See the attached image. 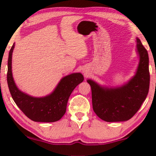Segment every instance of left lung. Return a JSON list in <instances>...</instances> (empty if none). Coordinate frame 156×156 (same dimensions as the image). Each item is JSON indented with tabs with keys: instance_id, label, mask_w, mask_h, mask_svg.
I'll return each mask as SVG.
<instances>
[{
	"instance_id": "1",
	"label": "left lung",
	"mask_w": 156,
	"mask_h": 156,
	"mask_svg": "<svg viewBox=\"0 0 156 156\" xmlns=\"http://www.w3.org/2000/svg\"><path fill=\"white\" fill-rule=\"evenodd\" d=\"M139 62L136 72L127 83L116 87L101 86L88 79L92 89L93 110L105 122H123L133 117L145 101L149 92V57L147 50L136 38Z\"/></svg>"
}]
</instances>
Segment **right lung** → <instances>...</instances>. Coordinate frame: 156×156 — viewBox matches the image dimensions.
Wrapping results in <instances>:
<instances>
[{"instance_id":"1","label":"right lung","mask_w":156,"mask_h":156,"mask_svg":"<svg viewBox=\"0 0 156 156\" xmlns=\"http://www.w3.org/2000/svg\"><path fill=\"white\" fill-rule=\"evenodd\" d=\"M13 44L9 53L7 83L14 101L25 115L30 119L40 122H53L64 116L67 101L71 93L78 84L83 82L81 73H76L62 78L53 92L42 98L32 97L17 88L13 79L12 71Z\"/></svg>"}]
</instances>
